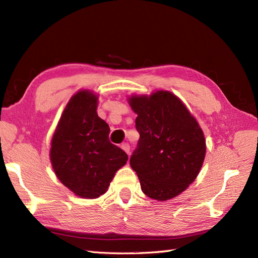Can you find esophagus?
<instances>
[{
	"label": "esophagus",
	"instance_id": "esophagus-1",
	"mask_svg": "<svg viewBox=\"0 0 258 258\" xmlns=\"http://www.w3.org/2000/svg\"><path fill=\"white\" fill-rule=\"evenodd\" d=\"M120 147H122V150L126 153V154L130 156V154H131V147H130V145L127 143H123L122 145H120Z\"/></svg>",
	"mask_w": 258,
	"mask_h": 258
}]
</instances>
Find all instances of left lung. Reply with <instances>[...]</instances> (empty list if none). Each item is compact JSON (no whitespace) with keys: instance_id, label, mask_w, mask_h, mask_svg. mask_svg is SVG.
<instances>
[{"instance_id":"8db88e82","label":"left lung","mask_w":258,"mask_h":258,"mask_svg":"<svg viewBox=\"0 0 258 258\" xmlns=\"http://www.w3.org/2000/svg\"><path fill=\"white\" fill-rule=\"evenodd\" d=\"M138 147L130 164L143 193L164 202L179 195L199 175L206 153L204 133L185 104L168 91L132 95Z\"/></svg>"}]
</instances>
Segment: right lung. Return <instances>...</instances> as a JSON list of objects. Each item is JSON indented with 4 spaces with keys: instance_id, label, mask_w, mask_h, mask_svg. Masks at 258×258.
Wrapping results in <instances>:
<instances>
[{
    "instance_id": "obj_1",
    "label": "right lung",
    "mask_w": 258,
    "mask_h": 258,
    "mask_svg": "<svg viewBox=\"0 0 258 258\" xmlns=\"http://www.w3.org/2000/svg\"><path fill=\"white\" fill-rule=\"evenodd\" d=\"M98 97L81 90L71 97L53 134L50 160L61 183L82 199H97L127 154L108 140L109 127L98 117Z\"/></svg>"
}]
</instances>
